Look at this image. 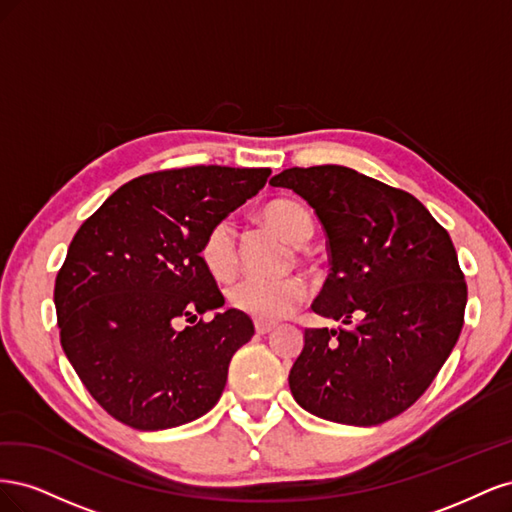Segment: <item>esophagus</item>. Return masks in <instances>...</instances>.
Masks as SVG:
<instances>
[{"instance_id":"34e87169","label":"esophagus","mask_w":512,"mask_h":512,"mask_svg":"<svg viewBox=\"0 0 512 512\" xmlns=\"http://www.w3.org/2000/svg\"><path fill=\"white\" fill-rule=\"evenodd\" d=\"M254 329H256L258 335H267V333H271V331L275 329V324H271V322H258V320H256Z\"/></svg>"}]
</instances>
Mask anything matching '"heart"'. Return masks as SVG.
<instances>
[{
  "instance_id": "obj_1",
  "label": "heart",
  "mask_w": 512,
  "mask_h": 512,
  "mask_svg": "<svg viewBox=\"0 0 512 512\" xmlns=\"http://www.w3.org/2000/svg\"><path fill=\"white\" fill-rule=\"evenodd\" d=\"M262 218L284 239L303 245L314 235V220L297 200L280 198L262 209ZM200 260L215 280L226 282L237 273L239 254L235 226L228 220L213 224L200 243ZM305 299V284L299 277H280V280H245L228 288V301L237 312L258 322L282 320Z\"/></svg>"
}]
</instances>
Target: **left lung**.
<instances>
[{
  "label": "left lung",
  "mask_w": 512,
  "mask_h": 512,
  "mask_svg": "<svg viewBox=\"0 0 512 512\" xmlns=\"http://www.w3.org/2000/svg\"><path fill=\"white\" fill-rule=\"evenodd\" d=\"M327 232L331 273L312 309L344 324L305 329L288 384L333 423L371 427L408 410L453 352L468 286L448 232L423 203L352 168H286Z\"/></svg>",
  "instance_id": "8db88e82"
}]
</instances>
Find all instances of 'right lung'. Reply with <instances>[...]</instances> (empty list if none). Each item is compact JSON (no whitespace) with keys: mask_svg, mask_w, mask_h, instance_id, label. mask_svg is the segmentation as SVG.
<instances>
[{"mask_svg":"<svg viewBox=\"0 0 512 512\" xmlns=\"http://www.w3.org/2000/svg\"><path fill=\"white\" fill-rule=\"evenodd\" d=\"M269 168L190 166L136 177L83 222L55 280L61 348L123 425L158 431L207 414L254 335L200 260L207 230L265 188ZM183 321H190L188 328Z\"/></svg>","mask_w":512,"mask_h":512,"instance_id":"obj_1","label":"right lung"}]
</instances>
